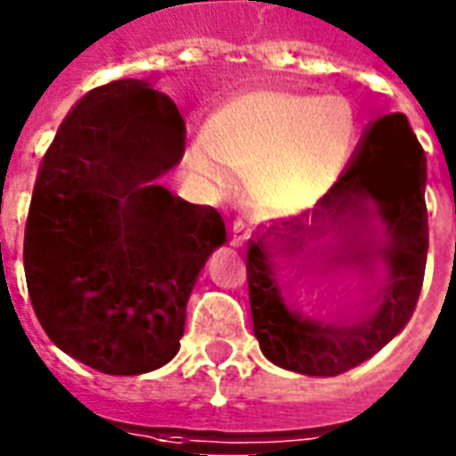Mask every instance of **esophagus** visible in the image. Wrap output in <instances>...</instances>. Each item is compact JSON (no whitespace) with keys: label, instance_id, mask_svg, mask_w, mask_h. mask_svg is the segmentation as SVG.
<instances>
[{"label":"esophagus","instance_id":"obj_1","mask_svg":"<svg viewBox=\"0 0 456 456\" xmlns=\"http://www.w3.org/2000/svg\"><path fill=\"white\" fill-rule=\"evenodd\" d=\"M247 240H249V232L245 231V225H242V224L232 225V240H231L232 245H235V247H245Z\"/></svg>","mask_w":456,"mask_h":456}]
</instances>
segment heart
<instances>
[{
  "instance_id": "heart-1",
  "label": "heart",
  "mask_w": 456,
  "mask_h": 456,
  "mask_svg": "<svg viewBox=\"0 0 456 456\" xmlns=\"http://www.w3.org/2000/svg\"><path fill=\"white\" fill-rule=\"evenodd\" d=\"M358 112L344 96L249 89L218 105L205 134L188 143L185 165L225 195L238 176L261 214L298 216L325 200L358 145Z\"/></svg>"
}]
</instances>
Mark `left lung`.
<instances>
[{
    "label": "left lung",
    "mask_w": 456,
    "mask_h": 456,
    "mask_svg": "<svg viewBox=\"0 0 456 456\" xmlns=\"http://www.w3.org/2000/svg\"><path fill=\"white\" fill-rule=\"evenodd\" d=\"M424 148L393 112L367 126L320 205L251 240V322L265 358L337 377L398 337L424 282Z\"/></svg>",
    "instance_id": "obj_1"
}]
</instances>
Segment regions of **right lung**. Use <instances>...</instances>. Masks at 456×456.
Returning a JSON list of instances; mask_svg holds the SVG:
<instances>
[{"mask_svg": "<svg viewBox=\"0 0 456 456\" xmlns=\"http://www.w3.org/2000/svg\"><path fill=\"white\" fill-rule=\"evenodd\" d=\"M183 148L174 101L115 79L79 98L42 159L23 245L32 308L98 372L134 377L176 355L192 287L225 242L214 207L162 185Z\"/></svg>", "mask_w": 456, "mask_h": 456, "instance_id": "1", "label": "right lung"}]
</instances>
